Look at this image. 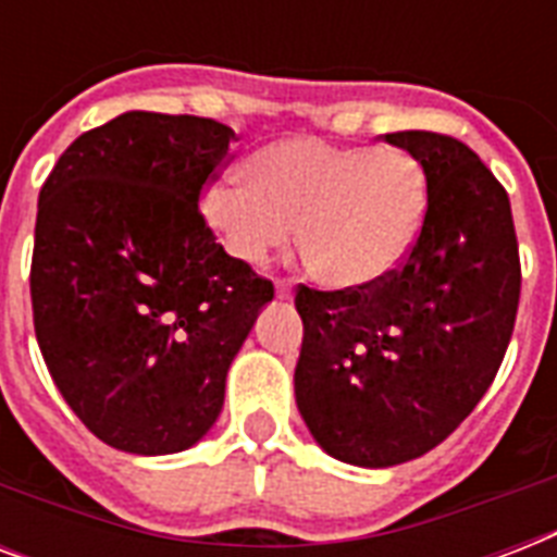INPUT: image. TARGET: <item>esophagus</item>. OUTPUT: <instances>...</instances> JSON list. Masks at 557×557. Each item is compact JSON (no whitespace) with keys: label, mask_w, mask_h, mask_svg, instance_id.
<instances>
[{"label":"esophagus","mask_w":557,"mask_h":557,"mask_svg":"<svg viewBox=\"0 0 557 557\" xmlns=\"http://www.w3.org/2000/svg\"><path fill=\"white\" fill-rule=\"evenodd\" d=\"M274 292H277V297H292V283L288 280H274Z\"/></svg>","instance_id":"esophagus-1"}]
</instances>
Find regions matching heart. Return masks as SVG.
Returning a JSON list of instances; mask_svg holds the SVG:
<instances>
[{
	"label": "heart",
	"mask_w": 557,
	"mask_h": 557,
	"mask_svg": "<svg viewBox=\"0 0 557 557\" xmlns=\"http://www.w3.org/2000/svg\"><path fill=\"white\" fill-rule=\"evenodd\" d=\"M243 178L205 193L201 210L225 248L262 262L295 236L323 286L367 288L413 251L428 178L405 150L321 138H280L245 161Z\"/></svg>",
	"instance_id": "1"
}]
</instances>
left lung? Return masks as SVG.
Instances as JSON below:
<instances>
[{"label":"left lung","mask_w":557,"mask_h":557,"mask_svg":"<svg viewBox=\"0 0 557 557\" xmlns=\"http://www.w3.org/2000/svg\"><path fill=\"white\" fill-rule=\"evenodd\" d=\"M384 141L428 178L413 251L375 286L295 295L300 416L330 457L364 468L422 457L457 431L500 370L520 300L509 193L492 170L450 135Z\"/></svg>","instance_id":"1"}]
</instances>
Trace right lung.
<instances>
[{
  "label": "right lung",
  "instance_id": "right-lung-1",
  "mask_svg": "<svg viewBox=\"0 0 557 557\" xmlns=\"http://www.w3.org/2000/svg\"><path fill=\"white\" fill-rule=\"evenodd\" d=\"M234 141L213 117L124 112L72 141L39 190V352L77 419L126 454H176L210 431L274 297L199 210Z\"/></svg>",
  "mask_w": 557,
  "mask_h": 557
}]
</instances>
